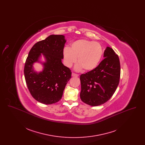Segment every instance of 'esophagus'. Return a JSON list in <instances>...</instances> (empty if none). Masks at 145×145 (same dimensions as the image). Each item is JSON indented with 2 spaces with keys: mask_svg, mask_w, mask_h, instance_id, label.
<instances>
[{
  "mask_svg": "<svg viewBox=\"0 0 145 145\" xmlns=\"http://www.w3.org/2000/svg\"><path fill=\"white\" fill-rule=\"evenodd\" d=\"M72 76H79V75L78 74H76V73H72Z\"/></svg>",
  "mask_w": 145,
  "mask_h": 145,
  "instance_id": "obj_1",
  "label": "esophagus"
}]
</instances>
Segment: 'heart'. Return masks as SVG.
<instances>
[{"label":"heart","instance_id":"heart-1","mask_svg":"<svg viewBox=\"0 0 145 145\" xmlns=\"http://www.w3.org/2000/svg\"><path fill=\"white\" fill-rule=\"evenodd\" d=\"M103 54V50L100 43L85 39L73 42L71 48L66 47L63 50L64 63L66 66L71 67L78 58L79 64L76 67L77 70L82 68L85 71L95 69L100 62Z\"/></svg>","mask_w":145,"mask_h":145}]
</instances>
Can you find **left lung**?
I'll return each instance as SVG.
<instances>
[{
	"label": "left lung",
	"mask_w": 145,
	"mask_h": 145,
	"mask_svg": "<svg viewBox=\"0 0 145 145\" xmlns=\"http://www.w3.org/2000/svg\"><path fill=\"white\" fill-rule=\"evenodd\" d=\"M103 60L98 66L80 76V97L84 103L98 106L110 99L118 85L121 67L119 57L112 49L107 47Z\"/></svg>",
	"instance_id": "8db88e82"
}]
</instances>
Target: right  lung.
Masks as SVG:
<instances>
[{"instance_id":"obj_1","label":"right lung","mask_w":145,"mask_h":145,"mask_svg":"<svg viewBox=\"0 0 145 145\" xmlns=\"http://www.w3.org/2000/svg\"><path fill=\"white\" fill-rule=\"evenodd\" d=\"M66 41L63 35H51L36 43L29 53L24 69L25 82L31 96L41 103L52 104L59 101L71 78V71L61 62ZM41 53L46 62L42 63L44 70L37 73L33 64L39 62Z\"/></svg>"}]
</instances>
